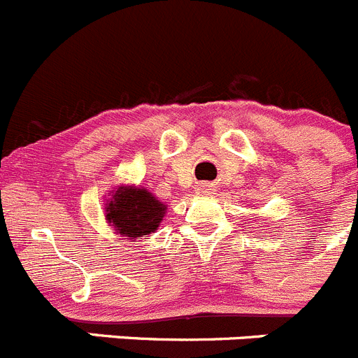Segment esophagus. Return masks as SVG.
<instances>
[{
    "label": "esophagus",
    "instance_id": "34e87169",
    "mask_svg": "<svg viewBox=\"0 0 358 358\" xmlns=\"http://www.w3.org/2000/svg\"><path fill=\"white\" fill-rule=\"evenodd\" d=\"M208 188H209L208 185H199V186H196V189H199V192H202V193H204Z\"/></svg>",
    "mask_w": 358,
    "mask_h": 358
}]
</instances>
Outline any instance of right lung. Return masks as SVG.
<instances>
[{"label":"right lung","instance_id":"1","mask_svg":"<svg viewBox=\"0 0 358 358\" xmlns=\"http://www.w3.org/2000/svg\"><path fill=\"white\" fill-rule=\"evenodd\" d=\"M165 209L147 189L122 186L106 204V220L126 239L147 238L159 227Z\"/></svg>","mask_w":358,"mask_h":358}]
</instances>
